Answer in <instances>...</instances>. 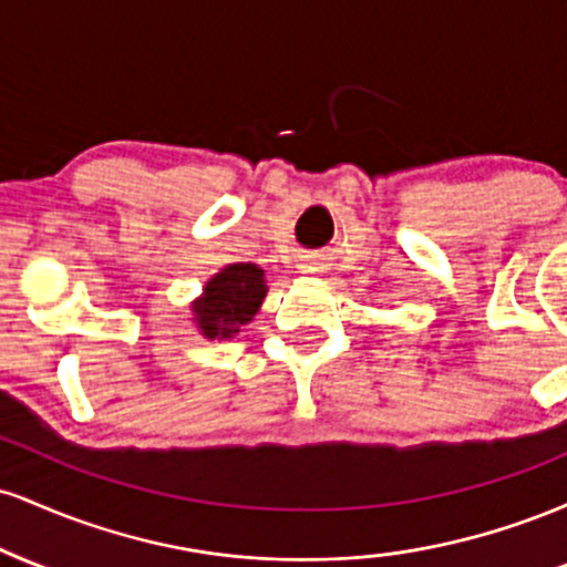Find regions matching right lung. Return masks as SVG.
Returning <instances> with one entry per match:
<instances>
[{
  "label": "right lung",
  "mask_w": 567,
  "mask_h": 567,
  "mask_svg": "<svg viewBox=\"0 0 567 567\" xmlns=\"http://www.w3.org/2000/svg\"><path fill=\"white\" fill-rule=\"evenodd\" d=\"M264 296V271L256 264L226 266L207 282L205 298L194 303L197 328L207 338H231L252 320Z\"/></svg>",
  "instance_id": "add662e5"
}]
</instances>
